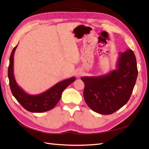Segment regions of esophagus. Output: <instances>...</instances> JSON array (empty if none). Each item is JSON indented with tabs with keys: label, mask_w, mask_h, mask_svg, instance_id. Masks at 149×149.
<instances>
[{
	"label": "esophagus",
	"mask_w": 149,
	"mask_h": 149,
	"mask_svg": "<svg viewBox=\"0 0 149 149\" xmlns=\"http://www.w3.org/2000/svg\"><path fill=\"white\" fill-rule=\"evenodd\" d=\"M81 75H82V72L81 71H78L77 72V73H76V76H77L78 77H79V76H81Z\"/></svg>",
	"instance_id": "34e87169"
}]
</instances>
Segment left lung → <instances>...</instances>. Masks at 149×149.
<instances>
[{"label":"left lung","mask_w":149,"mask_h":149,"mask_svg":"<svg viewBox=\"0 0 149 149\" xmlns=\"http://www.w3.org/2000/svg\"><path fill=\"white\" fill-rule=\"evenodd\" d=\"M117 69L106 74L83 76V96L92 110L101 114H111L127 103L137 78L136 58L132 50L119 53Z\"/></svg>","instance_id":"left-lung-1"}]
</instances>
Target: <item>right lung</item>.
<instances>
[{"label": "right lung", "mask_w": 149, "mask_h": 149, "mask_svg": "<svg viewBox=\"0 0 149 149\" xmlns=\"http://www.w3.org/2000/svg\"><path fill=\"white\" fill-rule=\"evenodd\" d=\"M17 46L18 45L12 49L8 68V77L13 96L28 111L43 112L51 110L60 101L64 89L74 81L75 77L63 80L41 94L33 95L26 93L18 85L13 74V56Z\"/></svg>", "instance_id": "obj_1"}]
</instances>
